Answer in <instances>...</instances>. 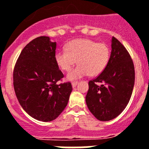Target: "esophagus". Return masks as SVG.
Returning a JSON list of instances; mask_svg holds the SVG:
<instances>
[{
	"mask_svg": "<svg viewBox=\"0 0 149 149\" xmlns=\"http://www.w3.org/2000/svg\"><path fill=\"white\" fill-rule=\"evenodd\" d=\"M77 84H78V82H72V87L73 88H75L77 85Z\"/></svg>",
	"mask_w": 149,
	"mask_h": 149,
	"instance_id": "esophagus-1",
	"label": "esophagus"
}]
</instances>
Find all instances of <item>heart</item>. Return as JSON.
I'll return each mask as SVG.
<instances>
[{"label": "heart", "instance_id": "b5f03b06", "mask_svg": "<svg viewBox=\"0 0 149 149\" xmlns=\"http://www.w3.org/2000/svg\"><path fill=\"white\" fill-rule=\"evenodd\" d=\"M110 58V49L106 43L89 39H76L67 45V49H59L55 54L56 64L62 70L70 71L67 78L75 80L89 74L97 76L103 72Z\"/></svg>", "mask_w": 149, "mask_h": 149}]
</instances>
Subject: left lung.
Segmentation results:
<instances>
[{
	"instance_id": "left-lung-1",
	"label": "left lung",
	"mask_w": 149,
	"mask_h": 149,
	"mask_svg": "<svg viewBox=\"0 0 149 149\" xmlns=\"http://www.w3.org/2000/svg\"><path fill=\"white\" fill-rule=\"evenodd\" d=\"M111 42L108 65L97 78L89 81L85 97L90 112L103 121L113 119L123 112L129 103L135 81L134 65L127 50L116 37H112Z\"/></svg>"
}]
</instances>
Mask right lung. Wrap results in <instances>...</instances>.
Masks as SVG:
<instances>
[{
  "label": "right lung",
  "instance_id": "right-lung-1",
  "mask_svg": "<svg viewBox=\"0 0 149 149\" xmlns=\"http://www.w3.org/2000/svg\"><path fill=\"white\" fill-rule=\"evenodd\" d=\"M56 42L39 37L21 52L13 70V86L20 105L32 118L51 121L67 107L73 90L70 82L58 85L64 77L55 59Z\"/></svg>",
  "mask_w": 149,
  "mask_h": 149
}]
</instances>
